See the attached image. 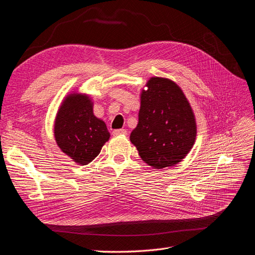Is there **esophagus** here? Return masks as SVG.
I'll list each match as a JSON object with an SVG mask.
<instances>
[{"label": "esophagus", "instance_id": "1", "mask_svg": "<svg viewBox=\"0 0 255 255\" xmlns=\"http://www.w3.org/2000/svg\"><path fill=\"white\" fill-rule=\"evenodd\" d=\"M128 130L125 128H119V129H115L113 130V135L114 136H119V135H127Z\"/></svg>", "mask_w": 255, "mask_h": 255}]
</instances>
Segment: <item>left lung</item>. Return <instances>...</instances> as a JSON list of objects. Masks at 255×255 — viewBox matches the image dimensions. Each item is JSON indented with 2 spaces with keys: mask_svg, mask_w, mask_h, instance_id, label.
I'll use <instances>...</instances> for the list:
<instances>
[{
  "mask_svg": "<svg viewBox=\"0 0 255 255\" xmlns=\"http://www.w3.org/2000/svg\"><path fill=\"white\" fill-rule=\"evenodd\" d=\"M144 87L140 93L138 125L129 140L152 168L175 166L196 142L195 113L174 80L154 76Z\"/></svg>",
  "mask_w": 255,
  "mask_h": 255,
  "instance_id": "left-lung-1",
  "label": "left lung"
}]
</instances>
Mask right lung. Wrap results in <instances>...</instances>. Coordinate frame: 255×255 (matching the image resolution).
<instances>
[{
	"label": "right lung",
	"mask_w": 255,
	"mask_h": 255,
	"mask_svg": "<svg viewBox=\"0 0 255 255\" xmlns=\"http://www.w3.org/2000/svg\"><path fill=\"white\" fill-rule=\"evenodd\" d=\"M93 99L72 91L60 104L54 119V138L63 152L80 165L92 162L110 139L104 120L93 113Z\"/></svg>",
	"instance_id": "1"
}]
</instances>
